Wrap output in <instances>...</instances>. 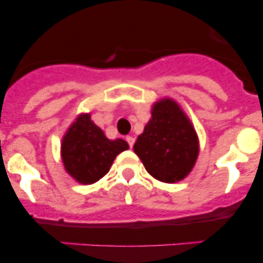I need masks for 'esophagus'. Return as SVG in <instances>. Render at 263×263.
<instances>
[{
	"instance_id": "obj_1",
	"label": "esophagus",
	"mask_w": 263,
	"mask_h": 263,
	"mask_svg": "<svg viewBox=\"0 0 263 263\" xmlns=\"http://www.w3.org/2000/svg\"><path fill=\"white\" fill-rule=\"evenodd\" d=\"M126 142L129 143V146H130V147H133L134 142H136V139H134V137H132V136H127V137H126Z\"/></svg>"
}]
</instances>
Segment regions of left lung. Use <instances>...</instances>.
<instances>
[{"label":"left lung","mask_w":263,"mask_h":263,"mask_svg":"<svg viewBox=\"0 0 263 263\" xmlns=\"http://www.w3.org/2000/svg\"><path fill=\"white\" fill-rule=\"evenodd\" d=\"M133 148L153 178L176 183L194 168L199 139L179 104L173 99H162L153 105L152 118Z\"/></svg>","instance_id":"8db88e82"}]
</instances>
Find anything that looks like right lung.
<instances>
[{
  "label": "right lung",
  "instance_id": "1",
  "mask_svg": "<svg viewBox=\"0 0 263 263\" xmlns=\"http://www.w3.org/2000/svg\"><path fill=\"white\" fill-rule=\"evenodd\" d=\"M124 139H108L90 120L89 113L72 122L62 139V160L67 173L81 184H92L106 175L120 153L127 150Z\"/></svg>",
  "mask_w": 263,
  "mask_h": 263
}]
</instances>
